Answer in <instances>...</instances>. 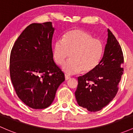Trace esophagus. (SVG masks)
I'll return each instance as SVG.
<instances>
[{
	"instance_id": "esophagus-1",
	"label": "esophagus",
	"mask_w": 133,
	"mask_h": 133,
	"mask_svg": "<svg viewBox=\"0 0 133 133\" xmlns=\"http://www.w3.org/2000/svg\"><path fill=\"white\" fill-rule=\"evenodd\" d=\"M70 78H71V77L69 76H68V75H66V74H65V79L66 80V81H67V80L69 79Z\"/></svg>"
}]
</instances>
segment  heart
<instances>
[{
	"label": "heart",
	"instance_id": "obj_1",
	"mask_svg": "<svg viewBox=\"0 0 133 133\" xmlns=\"http://www.w3.org/2000/svg\"><path fill=\"white\" fill-rule=\"evenodd\" d=\"M103 53L101 40L78 29L67 32L62 40H57L53 46V57L57 64H62L69 55L71 57L62 67L68 74L92 71L98 65Z\"/></svg>",
	"mask_w": 133,
	"mask_h": 133
}]
</instances>
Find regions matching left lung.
Wrapping results in <instances>:
<instances>
[{
	"label": "left lung",
	"mask_w": 133,
	"mask_h": 133,
	"mask_svg": "<svg viewBox=\"0 0 133 133\" xmlns=\"http://www.w3.org/2000/svg\"><path fill=\"white\" fill-rule=\"evenodd\" d=\"M104 54L94 70L78 78L75 97L80 107L97 112L107 106L116 97L123 74L124 56L114 35L107 30Z\"/></svg>",
	"instance_id": "8db88e82"
}]
</instances>
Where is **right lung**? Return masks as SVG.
I'll return each mask as SVG.
<instances>
[{
    "mask_svg": "<svg viewBox=\"0 0 133 133\" xmlns=\"http://www.w3.org/2000/svg\"><path fill=\"white\" fill-rule=\"evenodd\" d=\"M55 28L51 22L30 24L19 36L10 55V76L20 100L28 107H49L64 72L53 59L52 40Z\"/></svg>",
    "mask_w": 133,
    "mask_h": 133,
    "instance_id": "obj_1",
    "label": "right lung"
}]
</instances>
